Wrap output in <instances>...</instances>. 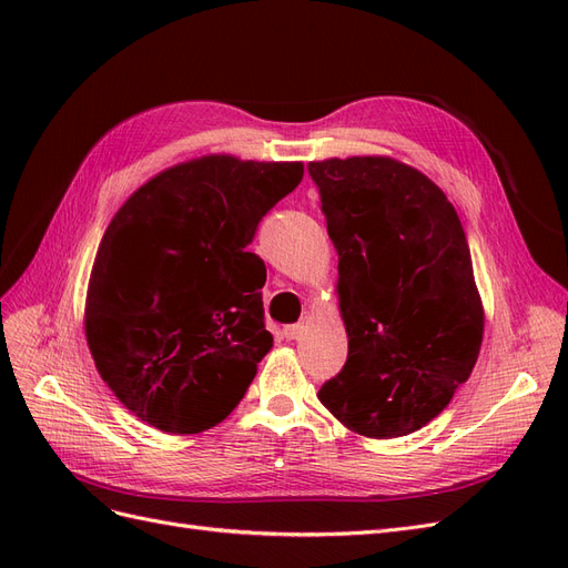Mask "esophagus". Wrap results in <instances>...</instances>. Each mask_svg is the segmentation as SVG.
Instances as JSON below:
<instances>
[{
    "label": "esophagus",
    "instance_id": "esophagus-1",
    "mask_svg": "<svg viewBox=\"0 0 568 568\" xmlns=\"http://www.w3.org/2000/svg\"><path fill=\"white\" fill-rule=\"evenodd\" d=\"M303 332H305V324H303V322H298V324H288V326H284V329H282V336H284L286 341H296V338H301V336H303Z\"/></svg>",
    "mask_w": 568,
    "mask_h": 568
}]
</instances>
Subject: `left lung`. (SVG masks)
Here are the masks:
<instances>
[{
    "label": "left lung",
    "instance_id": "obj_1",
    "mask_svg": "<svg viewBox=\"0 0 568 568\" xmlns=\"http://www.w3.org/2000/svg\"><path fill=\"white\" fill-rule=\"evenodd\" d=\"M338 253L348 359L317 398L351 432L398 438L469 379L484 305L457 211L419 170L386 156L307 163Z\"/></svg>",
    "mask_w": 568,
    "mask_h": 568
}]
</instances>
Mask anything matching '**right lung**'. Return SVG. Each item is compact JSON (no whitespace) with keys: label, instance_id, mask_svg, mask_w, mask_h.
Listing matches in <instances>:
<instances>
[{"label":"right lung","instance_id":"1","mask_svg":"<svg viewBox=\"0 0 568 568\" xmlns=\"http://www.w3.org/2000/svg\"><path fill=\"white\" fill-rule=\"evenodd\" d=\"M303 163L203 156L168 168L123 203L101 239L84 336L101 379L142 422L199 434L244 398L272 348L257 222Z\"/></svg>","mask_w":568,"mask_h":568}]
</instances>
